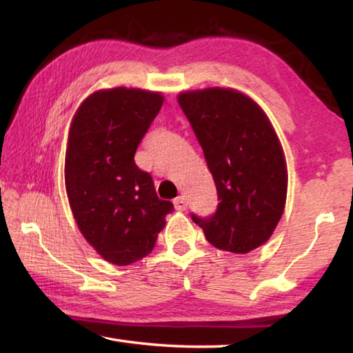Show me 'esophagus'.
Returning a JSON list of instances; mask_svg holds the SVG:
<instances>
[{
    "label": "esophagus",
    "mask_w": 353,
    "mask_h": 353,
    "mask_svg": "<svg viewBox=\"0 0 353 353\" xmlns=\"http://www.w3.org/2000/svg\"><path fill=\"white\" fill-rule=\"evenodd\" d=\"M174 208L177 212H183L187 208V199L183 196H179V198L174 199Z\"/></svg>",
    "instance_id": "obj_1"
}]
</instances>
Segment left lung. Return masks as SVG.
Masks as SVG:
<instances>
[{
    "instance_id": "left-lung-1",
    "label": "left lung",
    "mask_w": 353,
    "mask_h": 353,
    "mask_svg": "<svg viewBox=\"0 0 353 353\" xmlns=\"http://www.w3.org/2000/svg\"><path fill=\"white\" fill-rule=\"evenodd\" d=\"M204 151L218 191L210 218L191 216L214 248L248 254L270 240L282 218L288 170L282 143L265 110L235 88L177 94Z\"/></svg>"
}]
</instances>
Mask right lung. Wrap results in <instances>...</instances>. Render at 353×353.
I'll use <instances>...</instances> for the list:
<instances>
[{
    "instance_id": "1",
    "label": "right lung",
    "mask_w": 353,
    "mask_h": 353,
    "mask_svg": "<svg viewBox=\"0 0 353 353\" xmlns=\"http://www.w3.org/2000/svg\"><path fill=\"white\" fill-rule=\"evenodd\" d=\"M163 99L141 88H103L82 101L70 123L65 188L71 213L85 241L113 265L151 254L172 212L134 160Z\"/></svg>"
}]
</instances>
